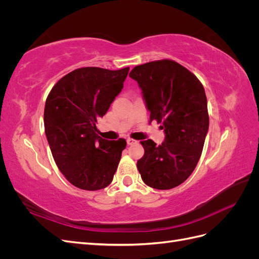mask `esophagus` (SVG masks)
Masks as SVG:
<instances>
[{"label": "esophagus", "instance_id": "esophagus-1", "mask_svg": "<svg viewBox=\"0 0 259 259\" xmlns=\"http://www.w3.org/2000/svg\"><path fill=\"white\" fill-rule=\"evenodd\" d=\"M126 142H127V145H134L136 143V140L133 139V138H127Z\"/></svg>", "mask_w": 259, "mask_h": 259}]
</instances>
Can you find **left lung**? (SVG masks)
<instances>
[{"label": "left lung", "instance_id": "8db88e82", "mask_svg": "<svg viewBox=\"0 0 259 259\" xmlns=\"http://www.w3.org/2000/svg\"><path fill=\"white\" fill-rule=\"evenodd\" d=\"M130 76L143 91L150 121L165 132L159 146L151 139L140 142L145 154L137 168L147 186L171 189L191 175L200 160L208 131L204 88L191 71L170 59L136 66Z\"/></svg>", "mask_w": 259, "mask_h": 259}]
</instances>
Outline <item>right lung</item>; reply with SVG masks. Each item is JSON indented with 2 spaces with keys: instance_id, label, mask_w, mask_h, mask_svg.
Returning <instances> with one entry per match:
<instances>
[{
  "instance_id": "obj_1",
  "label": "right lung",
  "mask_w": 259,
  "mask_h": 259,
  "mask_svg": "<svg viewBox=\"0 0 259 259\" xmlns=\"http://www.w3.org/2000/svg\"><path fill=\"white\" fill-rule=\"evenodd\" d=\"M130 68L84 67L53 86L44 109V127L53 158L70 184L95 191L111 184L126 140L97 135L103 117L123 89Z\"/></svg>"
}]
</instances>
